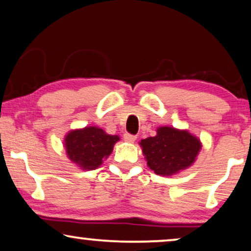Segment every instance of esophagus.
<instances>
[{
    "label": "esophagus",
    "instance_id": "obj_1",
    "mask_svg": "<svg viewBox=\"0 0 251 251\" xmlns=\"http://www.w3.org/2000/svg\"><path fill=\"white\" fill-rule=\"evenodd\" d=\"M123 138H125L126 142L133 143L137 139V137L135 135H130V133H125V135H123Z\"/></svg>",
    "mask_w": 251,
    "mask_h": 251
}]
</instances>
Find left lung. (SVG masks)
I'll list each match as a JSON object with an SVG mask.
<instances>
[{"instance_id":"obj_1","label":"left lung","mask_w":251,"mask_h":251,"mask_svg":"<svg viewBox=\"0 0 251 251\" xmlns=\"http://www.w3.org/2000/svg\"><path fill=\"white\" fill-rule=\"evenodd\" d=\"M139 145L147 166L161 176H171L191 167L201 150L200 139L171 126H160L156 136L142 139Z\"/></svg>"}]
</instances>
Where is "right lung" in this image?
I'll return each instance as SVG.
<instances>
[{
  "instance_id": "right-lung-1",
  "label": "right lung",
  "mask_w": 251,
  "mask_h": 251,
  "mask_svg": "<svg viewBox=\"0 0 251 251\" xmlns=\"http://www.w3.org/2000/svg\"><path fill=\"white\" fill-rule=\"evenodd\" d=\"M119 136L107 135L98 126L72 130L65 137L68 159L83 170H95L112 153Z\"/></svg>"
}]
</instances>
